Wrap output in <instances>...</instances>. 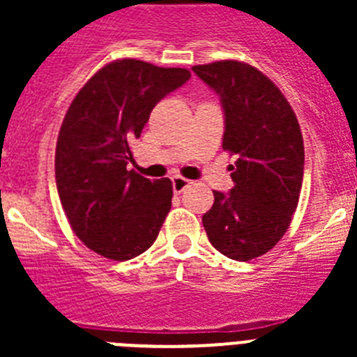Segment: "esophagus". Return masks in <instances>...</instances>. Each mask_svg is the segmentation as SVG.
<instances>
[{
  "label": "esophagus",
  "mask_w": 357,
  "mask_h": 357,
  "mask_svg": "<svg viewBox=\"0 0 357 357\" xmlns=\"http://www.w3.org/2000/svg\"><path fill=\"white\" fill-rule=\"evenodd\" d=\"M172 184H173V191H175V193H182V191H184V189L191 184V181L184 178V176H173Z\"/></svg>",
  "instance_id": "esophagus-1"
}]
</instances>
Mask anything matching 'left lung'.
I'll return each mask as SVG.
<instances>
[{
  "label": "left lung",
  "mask_w": 357,
  "mask_h": 357,
  "mask_svg": "<svg viewBox=\"0 0 357 357\" xmlns=\"http://www.w3.org/2000/svg\"><path fill=\"white\" fill-rule=\"evenodd\" d=\"M193 71L220 96L223 150L238 157L229 168L234 188L214 191L202 223L218 252L250 261L275 247L291 223L304 178L301 127L284 94L252 66L222 61Z\"/></svg>",
  "instance_id": "left-lung-1"
}]
</instances>
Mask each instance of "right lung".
I'll use <instances>...</instances> for the list:
<instances>
[{
	"label": "right lung",
	"instance_id": "obj_1",
	"mask_svg": "<svg viewBox=\"0 0 357 357\" xmlns=\"http://www.w3.org/2000/svg\"><path fill=\"white\" fill-rule=\"evenodd\" d=\"M189 78L188 69L123 59L100 69L68 109L56 141V189L75 234L96 254L134 259L159 236L172 181H150L127 166L153 107Z\"/></svg>",
	"mask_w": 357,
	"mask_h": 357
}]
</instances>
